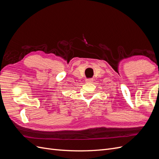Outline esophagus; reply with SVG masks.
<instances>
[{
    "label": "esophagus",
    "instance_id": "34e87169",
    "mask_svg": "<svg viewBox=\"0 0 159 159\" xmlns=\"http://www.w3.org/2000/svg\"><path fill=\"white\" fill-rule=\"evenodd\" d=\"M92 81H93L92 79H87V80H85V82H87V83H91V82H92Z\"/></svg>",
    "mask_w": 159,
    "mask_h": 159
}]
</instances>
